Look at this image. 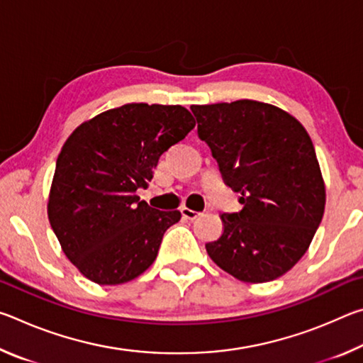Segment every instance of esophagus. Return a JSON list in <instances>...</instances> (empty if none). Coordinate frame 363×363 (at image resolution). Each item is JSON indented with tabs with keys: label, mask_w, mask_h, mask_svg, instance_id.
<instances>
[{
	"label": "esophagus",
	"mask_w": 363,
	"mask_h": 363,
	"mask_svg": "<svg viewBox=\"0 0 363 363\" xmlns=\"http://www.w3.org/2000/svg\"><path fill=\"white\" fill-rule=\"evenodd\" d=\"M181 213H182V218H186V219H189V220H194V219H196V218L200 216L199 211L190 210V208H187V206H182V208H181Z\"/></svg>",
	"instance_id": "esophagus-1"
}]
</instances>
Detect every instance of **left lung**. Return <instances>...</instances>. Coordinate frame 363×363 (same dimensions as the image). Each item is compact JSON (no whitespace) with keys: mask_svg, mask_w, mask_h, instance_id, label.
<instances>
[{"mask_svg":"<svg viewBox=\"0 0 363 363\" xmlns=\"http://www.w3.org/2000/svg\"><path fill=\"white\" fill-rule=\"evenodd\" d=\"M190 108L199 138L243 205L220 216L224 232L206 243L208 255L248 284L281 277L304 256L325 211V182L309 134L285 110L257 101Z\"/></svg>","mask_w":363,"mask_h":363,"instance_id":"8db88e82","label":"left lung"}]
</instances>
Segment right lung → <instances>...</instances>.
<instances>
[{"label":"right lung","mask_w":363,"mask_h":363,"mask_svg":"<svg viewBox=\"0 0 363 363\" xmlns=\"http://www.w3.org/2000/svg\"><path fill=\"white\" fill-rule=\"evenodd\" d=\"M182 106L125 104L84 121L60 150L48 218L65 256L99 285L131 281L152 266L181 213L160 211L136 190L158 158L194 130Z\"/></svg>","instance_id":"1"}]
</instances>
